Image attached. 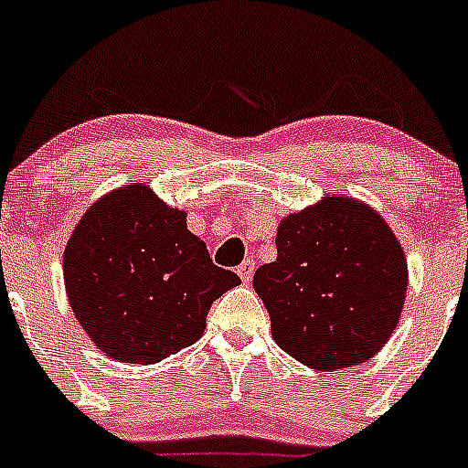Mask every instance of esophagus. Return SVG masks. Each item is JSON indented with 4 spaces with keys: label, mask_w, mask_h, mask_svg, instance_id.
<instances>
[{
    "label": "esophagus",
    "mask_w": 468,
    "mask_h": 468,
    "mask_svg": "<svg viewBox=\"0 0 468 468\" xmlns=\"http://www.w3.org/2000/svg\"><path fill=\"white\" fill-rule=\"evenodd\" d=\"M236 272H239L243 283H250V281H252V276H254V261H250V259L243 261V263L239 265V270H236Z\"/></svg>",
    "instance_id": "1"
}]
</instances>
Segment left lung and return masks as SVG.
I'll use <instances>...</instances> for the list:
<instances>
[{"label": "left lung", "mask_w": 468, "mask_h": 468, "mask_svg": "<svg viewBox=\"0 0 468 468\" xmlns=\"http://www.w3.org/2000/svg\"><path fill=\"white\" fill-rule=\"evenodd\" d=\"M406 254L364 200L325 194L276 229V261L254 272L279 348L316 370L368 361L399 324Z\"/></svg>", "instance_id": "8db88e82"}]
</instances>
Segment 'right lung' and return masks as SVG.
<instances>
[{"label": "right lung", "instance_id": "right-lung-1", "mask_svg": "<svg viewBox=\"0 0 468 468\" xmlns=\"http://www.w3.org/2000/svg\"><path fill=\"white\" fill-rule=\"evenodd\" d=\"M69 305L98 350L155 364L198 341L212 303L240 279L212 263L187 214L149 185L98 198L64 248Z\"/></svg>", "mask_w": 468, "mask_h": 468}]
</instances>
